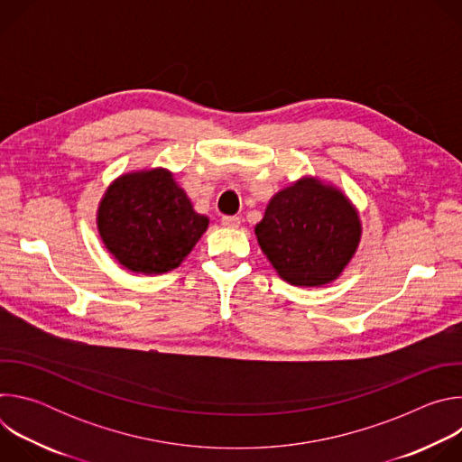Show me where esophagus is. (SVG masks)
<instances>
[{
  "label": "esophagus",
  "instance_id": "obj_1",
  "mask_svg": "<svg viewBox=\"0 0 462 462\" xmlns=\"http://www.w3.org/2000/svg\"><path fill=\"white\" fill-rule=\"evenodd\" d=\"M221 225H223L225 228H237V226L241 225V217H237V216H225V217L221 219Z\"/></svg>",
  "mask_w": 462,
  "mask_h": 462
}]
</instances>
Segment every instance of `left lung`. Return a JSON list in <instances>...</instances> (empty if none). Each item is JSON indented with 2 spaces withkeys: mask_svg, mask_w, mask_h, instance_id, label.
<instances>
[{
  "mask_svg": "<svg viewBox=\"0 0 462 462\" xmlns=\"http://www.w3.org/2000/svg\"><path fill=\"white\" fill-rule=\"evenodd\" d=\"M254 232L282 280L323 287L337 282L356 255L362 221L338 186L303 175L271 197Z\"/></svg>",
  "mask_w": 462,
  "mask_h": 462,
  "instance_id": "8db88e82",
  "label": "left lung"
}]
</instances>
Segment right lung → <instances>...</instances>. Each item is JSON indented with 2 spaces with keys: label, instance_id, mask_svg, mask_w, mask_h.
<instances>
[{
  "label": "right lung",
  "instance_id": "add662e5",
  "mask_svg": "<svg viewBox=\"0 0 462 462\" xmlns=\"http://www.w3.org/2000/svg\"><path fill=\"white\" fill-rule=\"evenodd\" d=\"M210 219L197 214L166 168L134 170L116 177L97 210L98 236L120 265L135 274L177 269Z\"/></svg>",
  "mask_w": 462,
  "mask_h": 462
}]
</instances>
